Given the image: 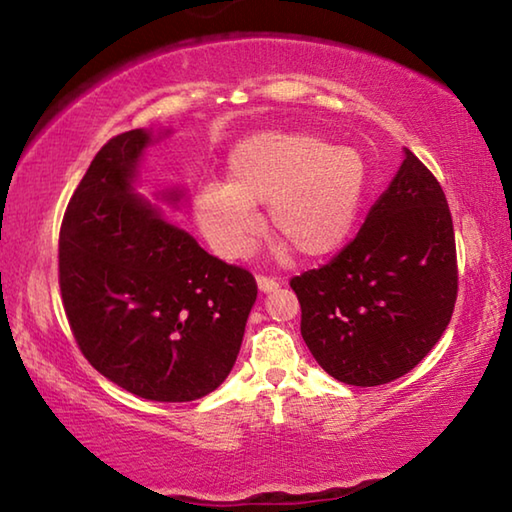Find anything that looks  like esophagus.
<instances>
[{
	"label": "esophagus",
	"instance_id": "obj_1",
	"mask_svg": "<svg viewBox=\"0 0 512 512\" xmlns=\"http://www.w3.org/2000/svg\"><path fill=\"white\" fill-rule=\"evenodd\" d=\"M280 287V282L273 280V277H266V275H257V289L262 293H271Z\"/></svg>",
	"mask_w": 512,
	"mask_h": 512
}]
</instances>
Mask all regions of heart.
I'll return each instance as SVG.
<instances>
[{"instance_id": "obj_1", "label": "heart", "mask_w": 512, "mask_h": 512, "mask_svg": "<svg viewBox=\"0 0 512 512\" xmlns=\"http://www.w3.org/2000/svg\"><path fill=\"white\" fill-rule=\"evenodd\" d=\"M366 192V164L350 146L302 131H264L241 140L228 158V183L198 189L194 216L216 253L244 257L266 225L305 259L339 250Z\"/></svg>"}]
</instances>
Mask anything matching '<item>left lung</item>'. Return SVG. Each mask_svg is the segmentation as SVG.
<instances>
[{"mask_svg":"<svg viewBox=\"0 0 512 512\" xmlns=\"http://www.w3.org/2000/svg\"><path fill=\"white\" fill-rule=\"evenodd\" d=\"M300 332L327 375L379 386L427 357L452 320V214L433 173L404 149L395 178L332 262L291 280Z\"/></svg>","mask_w":512,"mask_h":512,"instance_id":"1","label":"left lung"}]
</instances>
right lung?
Segmentation results:
<instances>
[{"label":"right lung","instance_id":"add662e5","mask_svg":"<svg viewBox=\"0 0 512 512\" xmlns=\"http://www.w3.org/2000/svg\"><path fill=\"white\" fill-rule=\"evenodd\" d=\"M169 133L135 128L94 155L60 225V293L83 357L103 377L144 400L192 402L235 366L257 284L137 192L146 149ZM153 198L178 207L185 189Z\"/></svg>","mask_w":512,"mask_h":512}]
</instances>
